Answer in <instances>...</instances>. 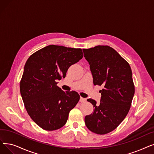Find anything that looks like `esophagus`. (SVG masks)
Masks as SVG:
<instances>
[{
    "label": "esophagus",
    "mask_w": 154,
    "mask_h": 154,
    "mask_svg": "<svg viewBox=\"0 0 154 154\" xmlns=\"http://www.w3.org/2000/svg\"><path fill=\"white\" fill-rule=\"evenodd\" d=\"M85 101H86L85 98H84V97H81V98H80V102H81V103H84Z\"/></svg>",
    "instance_id": "1"
}]
</instances>
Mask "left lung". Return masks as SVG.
Instances as JSON below:
<instances>
[{
	"label": "left lung",
	"instance_id": "obj_1",
	"mask_svg": "<svg viewBox=\"0 0 154 154\" xmlns=\"http://www.w3.org/2000/svg\"><path fill=\"white\" fill-rule=\"evenodd\" d=\"M90 65L95 85H103L99 105L92 99L94 110L85 117V123L93 133L104 135L114 130L126 116L135 94V86L129 63L108 46L83 49Z\"/></svg>",
	"mask_w": 154,
	"mask_h": 154
}]
</instances>
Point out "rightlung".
Here are the masks:
<instances>
[{
	"mask_svg": "<svg viewBox=\"0 0 154 154\" xmlns=\"http://www.w3.org/2000/svg\"><path fill=\"white\" fill-rule=\"evenodd\" d=\"M83 57L81 48L49 45L31 55L26 61L20 82V92L28 115L48 131L62 128L80 96L64 92L57 85L70 66Z\"/></svg>",
	"mask_w": 154,
	"mask_h": 154,
	"instance_id": "obj_1",
	"label": "right lung"
}]
</instances>
